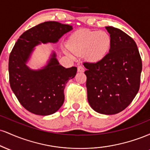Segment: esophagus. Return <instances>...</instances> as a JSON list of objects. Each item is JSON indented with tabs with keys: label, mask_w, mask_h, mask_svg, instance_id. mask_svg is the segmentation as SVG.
Segmentation results:
<instances>
[{
	"label": "esophagus",
	"mask_w": 150,
	"mask_h": 150,
	"mask_svg": "<svg viewBox=\"0 0 150 150\" xmlns=\"http://www.w3.org/2000/svg\"><path fill=\"white\" fill-rule=\"evenodd\" d=\"M84 70H85V68H84V67L82 65H79L77 67V71L78 72H84Z\"/></svg>",
	"instance_id": "obj_1"
}]
</instances>
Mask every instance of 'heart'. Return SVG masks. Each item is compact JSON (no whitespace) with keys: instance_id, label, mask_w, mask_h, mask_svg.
Here are the masks:
<instances>
[{"instance_id":"b5f03b06","label":"heart","mask_w":150,"mask_h":150,"mask_svg":"<svg viewBox=\"0 0 150 150\" xmlns=\"http://www.w3.org/2000/svg\"><path fill=\"white\" fill-rule=\"evenodd\" d=\"M109 44V36L106 32L82 31L73 36L69 43V48L76 54L86 52L88 58L97 60L104 56Z\"/></svg>"}]
</instances>
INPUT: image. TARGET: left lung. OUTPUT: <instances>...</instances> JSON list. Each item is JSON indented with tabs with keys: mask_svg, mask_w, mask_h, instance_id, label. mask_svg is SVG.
Returning a JSON list of instances; mask_svg holds the SVG:
<instances>
[{
	"mask_svg": "<svg viewBox=\"0 0 150 150\" xmlns=\"http://www.w3.org/2000/svg\"><path fill=\"white\" fill-rule=\"evenodd\" d=\"M106 29L111 38L109 51L97 62L83 64L89 105L98 113L112 115L123 111L138 92L142 65L130 36L115 27Z\"/></svg>",
	"mask_w": 150,
	"mask_h": 150,
	"instance_id": "obj_1",
	"label": "left lung"
}]
</instances>
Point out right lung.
I'll list each match as a JSON object with an SVG mask.
<instances>
[{"mask_svg":"<svg viewBox=\"0 0 150 150\" xmlns=\"http://www.w3.org/2000/svg\"><path fill=\"white\" fill-rule=\"evenodd\" d=\"M72 29V26L58 22H43L24 32L10 52V87L19 102L31 113L47 116L56 112L64 101L65 85L75 76L77 68H65L59 65L55 53L49 64L37 71L29 69L26 62L36 45L41 42H58Z\"/></svg>","mask_w":150,"mask_h":150,"instance_id":"add662e5","label":"right lung"}]
</instances>
